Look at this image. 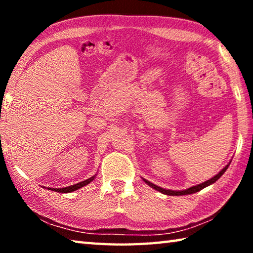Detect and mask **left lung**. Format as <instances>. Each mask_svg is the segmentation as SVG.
<instances>
[{"mask_svg": "<svg viewBox=\"0 0 253 253\" xmlns=\"http://www.w3.org/2000/svg\"><path fill=\"white\" fill-rule=\"evenodd\" d=\"M229 165H230V163H229L228 165L225 166V168H224L223 169L221 170V172H220L219 174H216L215 176H214V177L210 178L209 181L204 182V183H202V184H199V185L192 186V187H190V188H187V190H185V191H170V190H165V188H162V187H160V186L155 185V184H153V183H151V182H148L147 179H145V178H144V181H145V183H147L149 186H152L153 188H155V190H157L158 192H161V193H163V194H166V195H187V194H193V193H196V192H199V191H201V190H203L204 187H207V186H209V185H211V184H213L214 182H216L217 179H219V178L222 176V175L224 174L225 170L228 169Z\"/></svg>", "mask_w": 253, "mask_h": 253, "instance_id": "obj_1", "label": "left lung"}]
</instances>
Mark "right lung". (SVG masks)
I'll return each instance as SVG.
<instances>
[{"mask_svg":"<svg viewBox=\"0 0 253 253\" xmlns=\"http://www.w3.org/2000/svg\"><path fill=\"white\" fill-rule=\"evenodd\" d=\"M93 178H95V176L85 179V181H83L80 183H77V184H75V185H70L68 187H62V188H51V187H49V190L54 191V192H59V193H69V192H74L76 190H78V188H80V187L87 185V184H89L91 181H93Z\"/></svg>","mask_w":253,"mask_h":253,"instance_id":"obj_1","label":"right lung"}]
</instances>
